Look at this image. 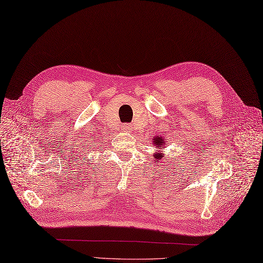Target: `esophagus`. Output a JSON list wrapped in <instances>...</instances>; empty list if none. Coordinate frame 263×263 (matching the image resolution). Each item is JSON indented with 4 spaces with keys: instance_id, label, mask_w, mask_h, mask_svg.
I'll return each instance as SVG.
<instances>
[{
    "instance_id": "esophagus-1",
    "label": "esophagus",
    "mask_w": 263,
    "mask_h": 263,
    "mask_svg": "<svg viewBox=\"0 0 263 263\" xmlns=\"http://www.w3.org/2000/svg\"><path fill=\"white\" fill-rule=\"evenodd\" d=\"M121 127H122V130L126 131V132L131 131V125L130 124H122V125H121Z\"/></svg>"
}]
</instances>
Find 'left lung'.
Returning a JSON list of instances; mask_svg holds the SVG:
<instances>
[{
    "instance_id": "left-lung-1",
    "label": "left lung",
    "mask_w": 263,
    "mask_h": 263,
    "mask_svg": "<svg viewBox=\"0 0 263 263\" xmlns=\"http://www.w3.org/2000/svg\"><path fill=\"white\" fill-rule=\"evenodd\" d=\"M153 142H154V144L157 145V149H161V150L164 149V143L165 142H164L162 138L157 137L156 139H153ZM154 158H156L157 160H161L163 157H162V154H161V153H158V154H156V156H154Z\"/></svg>"
}]
</instances>
